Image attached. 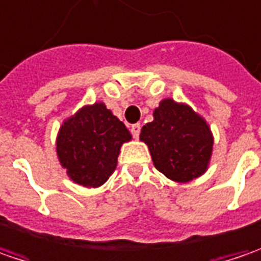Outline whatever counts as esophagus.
<instances>
[{
    "instance_id": "1",
    "label": "esophagus",
    "mask_w": 261,
    "mask_h": 261,
    "mask_svg": "<svg viewBox=\"0 0 261 261\" xmlns=\"http://www.w3.org/2000/svg\"><path fill=\"white\" fill-rule=\"evenodd\" d=\"M130 134H132V137L138 138L139 137V134H141V124L135 123L130 126Z\"/></svg>"
}]
</instances>
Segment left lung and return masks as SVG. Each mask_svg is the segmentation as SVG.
<instances>
[{
  "instance_id": "obj_1",
  "label": "left lung",
  "mask_w": 261,
  "mask_h": 261,
  "mask_svg": "<svg viewBox=\"0 0 261 261\" xmlns=\"http://www.w3.org/2000/svg\"><path fill=\"white\" fill-rule=\"evenodd\" d=\"M159 172L176 182L202 175L212 155L213 137L198 114L173 99H163L154 120L141 129Z\"/></svg>"
}]
</instances>
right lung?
I'll return each mask as SVG.
<instances>
[{"label": "right lung", "mask_w": 261, "mask_h": 261, "mask_svg": "<svg viewBox=\"0 0 261 261\" xmlns=\"http://www.w3.org/2000/svg\"><path fill=\"white\" fill-rule=\"evenodd\" d=\"M129 139L126 126L102 102H97L64 122L57 138V154L73 182L95 188L114 172L120 147Z\"/></svg>", "instance_id": "add662e5"}]
</instances>
